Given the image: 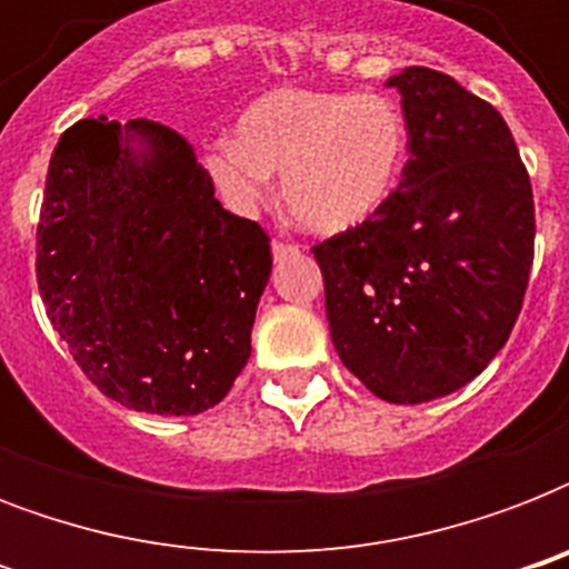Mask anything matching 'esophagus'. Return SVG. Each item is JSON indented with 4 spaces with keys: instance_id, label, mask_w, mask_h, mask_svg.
Instances as JSON below:
<instances>
[{
    "instance_id": "34e87169",
    "label": "esophagus",
    "mask_w": 569,
    "mask_h": 569,
    "mask_svg": "<svg viewBox=\"0 0 569 569\" xmlns=\"http://www.w3.org/2000/svg\"><path fill=\"white\" fill-rule=\"evenodd\" d=\"M271 253H274V259L280 262V259H289L298 253V244H289V241H274L271 244Z\"/></svg>"
}]
</instances>
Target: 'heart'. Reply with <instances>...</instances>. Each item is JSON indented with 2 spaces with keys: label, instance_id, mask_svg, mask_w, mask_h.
Instances as JSON below:
<instances>
[{
  "label": "heart",
  "instance_id": "heart-1",
  "mask_svg": "<svg viewBox=\"0 0 569 569\" xmlns=\"http://www.w3.org/2000/svg\"><path fill=\"white\" fill-rule=\"evenodd\" d=\"M407 159L401 111L378 93L277 88L236 120L206 171L232 206H257L280 171L286 209L312 232H346L389 203Z\"/></svg>",
  "mask_w": 569,
  "mask_h": 569
}]
</instances>
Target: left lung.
I'll use <instances>...</instances> for the list:
<instances>
[{
  "instance_id": "left-lung-1",
  "label": "left lung",
  "mask_w": 569,
  "mask_h": 569,
  "mask_svg": "<svg viewBox=\"0 0 569 569\" xmlns=\"http://www.w3.org/2000/svg\"><path fill=\"white\" fill-rule=\"evenodd\" d=\"M407 159L372 221L312 248L339 360L392 405L449 396L511 337L535 259L529 171L499 111L407 67Z\"/></svg>"
}]
</instances>
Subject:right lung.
<instances>
[{
    "label": "right lung",
    "instance_id": "add662e5",
    "mask_svg": "<svg viewBox=\"0 0 569 569\" xmlns=\"http://www.w3.org/2000/svg\"><path fill=\"white\" fill-rule=\"evenodd\" d=\"M34 271L52 328L102 396L194 416L248 363L271 244L218 203L180 132L84 118L49 159Z\"/></svg>",
    "mask_w": 569,
    "mask_h": 569
}]
</instances>
